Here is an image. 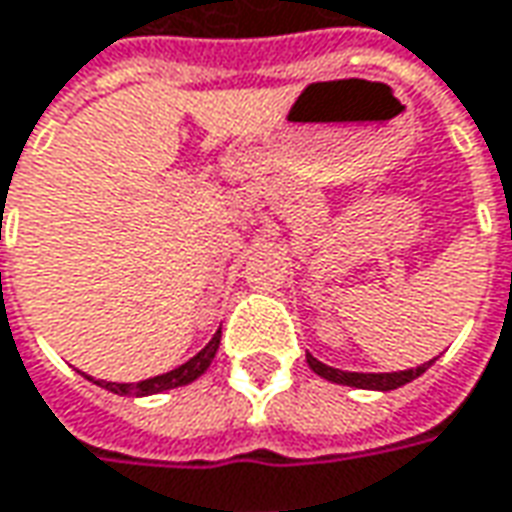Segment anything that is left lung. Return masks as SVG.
<instances>
[{"mask_svg":"<svg viewBox=\"0 0 512 512\" xmlns=\"http://www.w3.org/2000/svg\"><path fill=\"white\" fill-rule=\"evenodd\" d=\"M307 363H310V369L315 375L327 377L332 383H341V386H355V389H377V392H392L397 386H406L411 383L414 377H420L434 363V360H428L423 366H417V369H406V372H383V375H363V372H341V369H332L327 363H321L318 358H312L307 355Z\"/></svg>","mask_w":512,"mask_h":512,"instance_id":"obj_1","label":"left lung"}]
</instances>
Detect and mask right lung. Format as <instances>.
I'll return each mask as SVG.
<instances>
[{
    "mask_svg": "<svg viewBox=\"0 0 512 512\" xmlns=\"http://www.w3.org/2000/svg\"><path fill=\"white\" fill-rule=\"evenodd\" d=\"M219 338H222V329L216 332L214 338H211V344L205 346L202 352H197V355L188 360V363L177 366V369H171V372H166V375L149 377V380H140V383H109V380H95V383L115 394H160V392H168V389H177V386H185V383H194V380H197V377L211 366L216 349H219Z\"/></svg>",
    "mask_w": 512,
    "mask_h": 512,
    "instance_id": "1",
    "label": "right lung"
}]
</instances>
